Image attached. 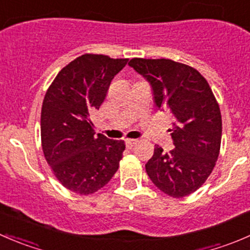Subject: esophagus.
Returning <instances> with one entry per match:
<instances>
[{
  "label": "esophagus",
  "mask_w": 250,
  "mask_h": 250,
  "mask_svg": "<svg viewBox=\"0 0 250 250\" xmlns=\"http://www.w3.org/2000/svg\"><path fill=\"white\" fill-rule=\"evenodd\" d=\"M137 143H138L137 139H125V146H127L128 148H132Z\"/></svg>",
  "instance_id": "obj_1"
}]
</instances>
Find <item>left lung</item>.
<instances>
[{
	"label": "left lung",
	"instance_id": "left-lung-1",
	"mask_svg": "<svg viewBox=\"0 0 250 250\" xmlns=\"http://www.w3.org/2000/svg\"><path fill=\"white\" fill-rule=\"evenodd\" d=\"M152 88L156 106L174 116L170 152L156 146L145 165L151 181L180 198L195 192L215 166L221 143V115L208 82L193 67L169 59L129 62Z\"/></svg>",
	"mask_w": 250,
	"mask_h": 250
}]
</instances>
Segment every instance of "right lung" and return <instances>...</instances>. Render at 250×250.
Instances as JSON below:
<instances>
[{
  "label": "right lung",
  "mask_w": 250,
  "mask_h": 250,
  "mask_svg": "<svg viewBox=\"0 0 250 250\" xmlns=\"http://www.w3.org/2000/svg\"><path fill=\"white\" fill-rule=\"evenodd\" d=\"M128 59L84 54L64 67L47 90L41 112L42 148L58 180L72 192L90 195L117 172L123 140L95 134L89 120L113 77Z\"/></svg>",
  "instance_id": "right-lung-1"
}]
</instances>
